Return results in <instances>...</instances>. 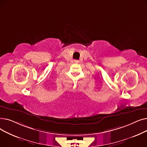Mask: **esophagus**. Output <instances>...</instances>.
I'll return each instance as SVG.
<instances>
[{
  "mask_svg": "<svg viewBox=\"0 0 147 147\" xmlns=\"http://www.w3.org/2000/svg\"><path fill=\"white\" fill-rule=\"evenodd\" d=\"M78 62H79V61H77V60L75 61V63H78Z\"/></svg>",
  "mask_w": 147,
  "mask_h": 147,
  "instance_id": "esophagus-1",
  "label": "esophagus"
}]
</instances>
